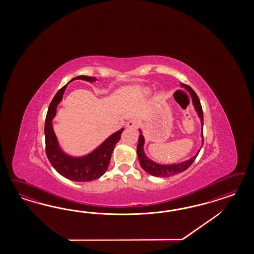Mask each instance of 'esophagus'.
Returning <instances> with one entry per match:
<instances>
[{"instance_id":"esophagus-1","label":"esophagus","mask_w":254,"mask_h":254,"mask_svg":"<svg viewBox=\"0 0 254 254\" xmlns=\"http://www.w3.org/2000/svg\"><path fill=\"white\" fill-rule=\"evenodd\" d=\"M127 127H129V128H134V129H136V128L138 127V120H136V119H132V120H130V121L127 123Z\"/></svg>"}]
</instances>
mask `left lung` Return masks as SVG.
Returning <instances> with one entry per match:
<instances>
[{"instance_id": "8db88e82", "label": "left lung", "mask_w": 254, "mask_h": 254, "mask_svg": "<svg viewBox=\"0 0 254 254\" xmlns=\"http://www.w3.org/2000/svg\"><path fill=\"white\" fill-rule=\"evenodd\" d=\"M182 85H185L183 84ZM185 87L186 89H188L189 92L191 93L193 106H194V109L197 112L198 116L201 119V126H202L201 136H202V140H203V111H202V106H201L199 99H198L197 95L195 94V92L192 90L189 85H185ZM139 132H141V131L139 130ZM143 145H144V138H143L142 134L140 133L139 136H138V146H137L138 161L140 164V167L144 169L147 173H149L150 175L155 176V177H170V176H173L175 174L185 171L192 165L193 161H194V159L196 158L197 154H199V151H198V153L195 154L193 157H192L191 159L183 162V163L173 164V165H160V164H157L155 162L150 160L147 157L145 154H144V151H143Z\"/></svg>"}]
</instances>
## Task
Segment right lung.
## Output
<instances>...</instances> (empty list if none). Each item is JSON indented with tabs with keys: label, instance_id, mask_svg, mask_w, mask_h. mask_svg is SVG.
Wrapping results in <instances>:
<instances>
[{
	"label": "right lung",
	"instance_id": "add662e5",
	"mask_svg": "<svg viewBox=\"0 0 254 254\" xmlns=\"http://www.w3.org/2000/svg\"><path fill=\"white\" fill-rule=\"evenodd\" d=\"M77 79H82L90 83L97 80L95 77L80 75L71 79L69 82ZM67 85L62 87L55 95L46 114L45 124L46 156L54 169L63 177L74 182H90L101 177L106 172L113 151L121 138L124 128L110 136L91 154L83 157H71L64 154L59 146L52 127V120L56 116L57 106L62 101Z\"/></svg>",
	"mask_w": 254,
	"mask_h": 254
}]
</instances>
